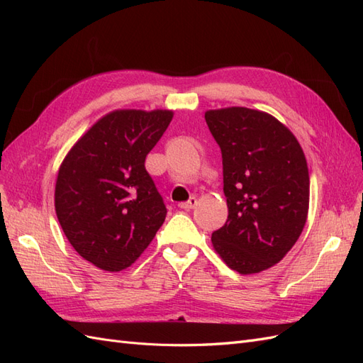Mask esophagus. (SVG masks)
Wrapping results in <instances>:
<instances>
[{
	"instance_id": "esophagus-1",
	"label": "esophagus",
	"mask_w": 363,
	"mask_h": 363,
	"mask_svg": "<svg viewBox=\"0 0 363 363\" xmlns=\"http://www.w3.org/2000/svg\"><path fill=\"white\" fill-rule=\"evenodd\" d=\"M196 206V199L195 196H191V199L188 200V201H184V203H180L179 204V207L180 208H184V211H191V208H194Z\"/></svg>"
}]
</instances>
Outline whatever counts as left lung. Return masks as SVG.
I'll return each mask as SVG.
<instances>
[{"label":"left lung","instance_id":"left-lung-1","mask_svg":"<svg viewBox=\"0 0 363 363\" xmlns=\"http://www.w3.org/2000/svg\"><path fill=\"white\" fill-rule=\"evenodd\" d=\"M221 148L228 216L212 233L228 268L256 274L279 263L300 238L309 211V171L298 140L279 121L247 107L208 111Z\"/></svg>","mask_w":363,"mask_h":363}]
</instances>
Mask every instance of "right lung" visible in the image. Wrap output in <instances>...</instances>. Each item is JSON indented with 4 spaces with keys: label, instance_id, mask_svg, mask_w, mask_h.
Here are the masks:
<instances>
[{
    "label": "right lung",
    "instance_id": "right-lung-1",
    "mask_svg": "<svg viewBox=\"0 0 363 363\" xmlns=\"http://www.w3.org/2000/svg\"><path fill=\"white\" fill-rule=\"evenodd\" d=\"M171 111H115L94 124L60 164L56 213L69 244L104 271H123L150 245L167 216L148 152Z\"/></svg>",
    "mask_w": 363,
    "mask_h": 363
}]
</instances>
